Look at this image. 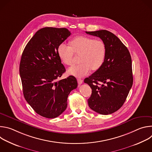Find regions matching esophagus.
Instances as JSON below:
<instances>
[{
    "label": "esophagus",
    "mask_w": 152,
    "mask_h": 152,
    "mask_svg": "<svg viewBox=\"0 0 152 152\" xmlns=\"http://www.w3.org/2000/svg\"><path fill=\"white\" fill-rule=\"evenodd\" d=\"M77 83H78V84H79V85L82 84V82H83V80H82V79H80V78H79V77H78V78L77 79Z\"/></svg>",
    "instance_id": "obj_1"
}]
</instances>
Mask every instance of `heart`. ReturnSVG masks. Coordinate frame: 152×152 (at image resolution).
<instances>
[{
  "label": "heart",
  "instance_id": "b5f03b06",
  "mask_svg": "<svg viewBox=\"0 0 152 152\" xmlns=\"http://www.w3.org/2000/svg\"><path fill=\"white\" fill-rule=\"evenodd\" d=\"M70 46L61 44L58 48V55L67 66L74 64V55H80V64L69 69L68 73L77 77L87 75L92 69L99 70L103 64L106 56L104 42L100 39L85 35L75 37L70 41Z\"/></svg>",
  "mask_w": 152,
  "mask_h": 152
}]
</instances>
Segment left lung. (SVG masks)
Masks as SVG:
<instances>
[{
	"label": "left lung",
	"mask_w": 152,
	"mask_h": 152,
	"mask_svg": "<svg viewBox=\"0 0 152 152\" xmlns=\"http://www.w3.org/2000/svg\"><path fill=\"white\" fill-rule=\"evenodd\" d=\"M85 32L101 38L106 47L102 66L84 80L92 89L88 106L99 114H111L123 106L132 86L131 56L127 48L112 32L106 30Z\"/></svg>",
	"instance_id": "obj_1"
}]
</instances>
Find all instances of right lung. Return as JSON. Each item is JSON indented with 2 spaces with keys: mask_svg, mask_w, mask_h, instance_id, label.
Wrapping results in <instances>:
<instances>
[{
  "mask_svg": "<svg viewBox=\"0 0 152 152\" xmlns=\"http://www.w3.org/2000/svg\"><path fill=\"white\" fill-rule=\"evenodd\" d=\"M71 35L66 28L38 30L21 55L19 72L24 97L39 115L54 118L67 108L70 93L77 86L75 77L57 79L66 72L58 55V46Z\"/></svg>",
  "mask_w": 152,
  "mask_h": 152,
  "instance_id": "1",
  "label": "right lung"
}]
</instances>
